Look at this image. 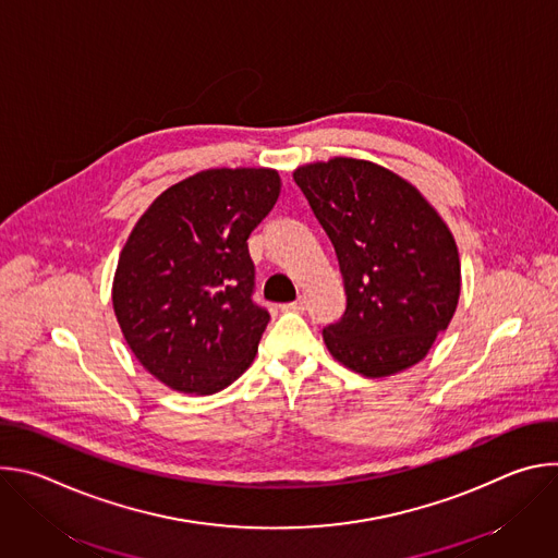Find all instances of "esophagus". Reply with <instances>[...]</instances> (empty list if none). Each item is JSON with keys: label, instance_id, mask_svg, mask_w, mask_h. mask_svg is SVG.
<instances>
[{"label": "esophagus", "instance_id": "esophagus-1", "mask_svg": "<svg viewBox=\"0 0 558 558\" xmlns=\"http://www.w3.org/2000/svg\"><path fill=\"white\" fill-rule=\"evenodd\" d=\"M304 306H306V302H304V298H302V295H298V300H295V302L280 304V308H282V311H293V313H302V311H304Z\"/></svg>", "mask_w": 558, "mask_h": 558}]
</instances>
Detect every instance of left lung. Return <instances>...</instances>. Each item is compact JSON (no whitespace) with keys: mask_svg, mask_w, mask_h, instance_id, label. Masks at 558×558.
<instances>
[{"mask_svg":"<svg viewBox=\"0 0 558 558\" xmlns=\"http://www.w3.org/2000/svg\"><path fill=\"white\" fill-rule=\"evenodd\" d=\"M338 254L347 311L323 331L329 353L364 377L422 362L448 329L461 291L454 235L422 192L364 158L293 170Z\"/></svg>","mask_w":558,"mask_h":558,"instance_id":"left-lung-1","label":"left lung"}]
</instances>
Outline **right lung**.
I'll use <instances>...</instances> for the list:
<instances>
[{"mask_svg":"<svg viewBox=\"0 0 558 558\" xmlns=\"http://www.w3.org/2000/svg\"><path fill=\"white\" fill-rule=\"evenodd\" d=\"M271 168H214L168 187L121 250L112 306L143 368L211 395L256 357L269 313L254 304L247 238L280 196Z\"/></svg>","mask_w":558,"mask_h":558,"instance_id":"right-lung-1","label":"right lung"}]
</instances>
